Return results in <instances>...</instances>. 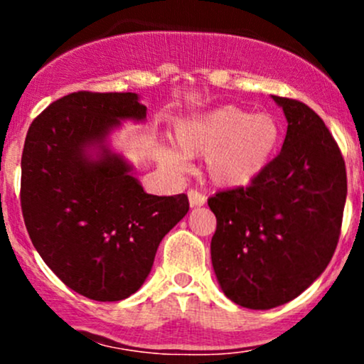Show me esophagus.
I'll list each match as a JSON object with an SVG mask.
<instances>
[{
  "mask_svg": "<svg viewBox=\"0 0 364 364\" xmlns=\"http://www.w3.org/2000/svg\"><path fill=\"white\" fill-rule=\"evenodd\" d=\"M188 200H190L191 207H202V205H205V202H207L205 195H202L200 191H196V190L188 191Z\"/></svg>",
  "mask_w": 364,
  "mask_h": 364,
  "instance_id": "1",
  "label": "esophagus"
}]
</instances>
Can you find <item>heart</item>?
Returning a JSON list of instances; mask_svg holds the SVG:
<instances>
[{
	"mask_svg": "<svg viewBox=\"0 0 364 364\" xmlns=\"http://www.w3.org/2000/svg\"><path fill=\"white\" fill-rule=\"evenodd\" d=\"M174 144L185 157L205 156L207 178L215 186L241 188L270 164L281 144V124L269 112L224 106L179 119ZM161 162L174 173L185 169L183 157L171 149L162 150Z\"/></svg>",
	"mask_w": 364,
	"mask_h": 364,
	"instance_id": "1",
	"label": "heart"
}]
</instances>
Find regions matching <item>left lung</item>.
I'll list each match as a JSON object with an SVG mask.
<instances>
[{"label": "left lung", "instance_id": "left-lung-1", "mask_svg": "<svg viewBox=\"0 0 364 364\" xmlns=\"http://www.w3.org/2000/svg\"><path fill=\"white\" fill-rule=\"evenodd\" d=\"M272 99L287 119L279 156L246 188L208 198L215 277L250 310L281 306L320 277L336 252L348 195L344 159L320 116L294 99Z\"/></svg>", "mask_w": 364, "mask_h": 364}]
</instances>
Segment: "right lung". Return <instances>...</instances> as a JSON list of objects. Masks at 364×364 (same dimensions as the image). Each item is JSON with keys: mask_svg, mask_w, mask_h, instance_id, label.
I'll return each instance as SVG.
<instances>
[{"mask_svg": "<svg viewBox=\"0 0 364 364\" xmlns=\"http://www.w3.org/2000/svg\"><path fill=\"white\" fill-rule=\"evenodd\" d=\"M133 92H73L32 121L22 154V214L37 253L70 289L121 301L140 289L159 243L186 215L185 193H145L112 152L121 121H145Z\"/></svg>", "mask_w": 364, "mask_h": 364, "instance_id": "1", "label": "right lung"}]
</instances>
